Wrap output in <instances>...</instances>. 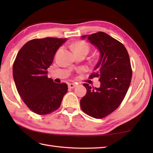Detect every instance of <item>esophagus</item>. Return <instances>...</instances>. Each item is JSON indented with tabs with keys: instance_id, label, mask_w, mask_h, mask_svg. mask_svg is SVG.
Here are the masks:
<instances>
[{
	"instance_id": "1",
	"label": "esophagus",
	"mask_w": 153,
	"mask_h": 153,
	"mask_svg": "<svg viewBox=\"0 0 153 153\" xmlns=\"http://www.w3.org/2000/svg\"><path fill=\"white\" fill-rule=\"evenodd\" d=\"M76 87V85L75 83H69L68 84V88L70 89H74V87Z\"/></svg>"
}]
</instances>
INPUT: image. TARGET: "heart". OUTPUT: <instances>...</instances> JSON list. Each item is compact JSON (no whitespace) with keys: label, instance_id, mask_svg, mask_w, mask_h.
Listing matches in <instances>:
<instances>
[{"label":"heart","instance_id":"heart-1","mask_svg":"<svg viewBox=\"0 0 153 153\" xmlns=\"http://www.w3.org/2000/svg\"><path fill=\"white\" fill-rule=\"evenodd\" d=\"M71 48L75 53L82 51H85L88 53L89 50V45L85 41L79 40L71 45Z\"/></svg>","mask_w":153,"mask_h":153}]
</instances>
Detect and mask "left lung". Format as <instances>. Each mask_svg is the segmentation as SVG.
Wrapping results in <instances>:
<instances>
[{"mask_svg": "<svg viewBox=\"0 0 153 153\" xmlns=\"http://www.w3.org/2000/svg\"><path fill=\"white\" fill-rule=\"evenodd\" d=\"M87 39L100 53L95 71L89 77H99L100 86L94 88L83 83L87 93L81 99L80 106L87 115L100 119L121 105L130 85L132 70L128 51L120 41L101 31L87 35Z\"/></svg>", "mask_w": 153, "mask_h": 153, "instance_id": "8db88e82", "label": "left lung"}]
</instances>
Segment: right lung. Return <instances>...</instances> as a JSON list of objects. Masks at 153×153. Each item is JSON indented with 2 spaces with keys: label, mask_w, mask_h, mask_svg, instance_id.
<instances>
[{
  "label": "right lung",
  "mask_w": 153,
  "mask_h": 153,
  "mask_svg": "<svg viewBox=\"0 0 153 153\" xmlns=\"http://www.w3.org/2000/svg\"><path fill=\"white\" fill-rule=\"evenodd\" d=\"M66 39L46 37L27 42L13 64V77L19 96L32 112L47 115L60 106L68 91L66 83H56L47 76V69Z\"/></svg>",
  "instance_id": "add662e5"
}]
</instances>
